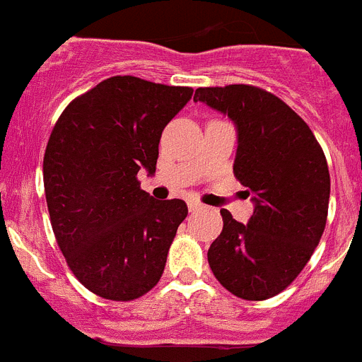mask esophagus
Listing matches in <instances>:
<instances>
[{
  "label": "esophagus",
  "mask_w": 362,
  "mask_h": 362,
  "mask_svg": "<svg viewBox=\"0 0 362 362\" xmlns=\"http://www.w3.org/2000/svg\"><path fill=\"white\" fill-rule=\"evenodd\" d=\"M203 209V204L196 203V201H190V203H188V210H190V212H201Z\"/></svg>",
  "instance_id": "34e87169"
}]
</instances>
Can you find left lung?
<instances>
[{"label":"left lung","mask_w":362,"mask_h":362,"mask_svg":"<svg viewBox=\"0 0 362 362\" xmlns=\"http://www.w3.org/2000/svg\"><path fill=\"white\" fill-rule=\"evenodd\" d=\"M194 99L235 123L233 175L255 201L248 225L221 210L223 232L210 245L209 264L235 297L270 299L296 281L325 232L330 201L325 152L303 117L264 88L204 86Z\"/></svg>","instance_id":"8db88e82"}]
</instances>
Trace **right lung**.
<instances>
[{"label":"right lung","mask_w":362,"mask_h":362,"mask_svg":"<svg viewBox=\"0 0 362 362\" xmlns=\"http://www.w3.org/2000/svg\"><path fill=\"white\" fill-rule=\"evenodd\" d=\"M192 94L114 76L72 99L54 124L43 158L50 225L74 276L103 299H139L161 279L188 209L152 199L137 174L156 172L163 129Z\"/></svg>","instance_id":"add662e5"}]
</instances>
